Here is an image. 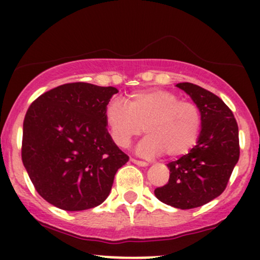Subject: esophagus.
<instances>
[{"instance_id": "1", "label": "esophagus", "mask_w": 260, "mask_h": 260, "mask_svg": "<svg viewBox=\"0 0 260 260\" xmlns=\"http://www.w3.org/2000/svg\"><path fill=\"white\" fill-rule=\"evenodd\" d=\"M131 161H132L133 164H136V165L143 166V168H145V166L149 165L147 161H142V160H137V159H131Z\"/></svg>"}]
</instances>
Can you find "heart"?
I'll return each instance as SVG.
<instances>
[{"mask_svg": "<svg viewBox=\"0 0 260 260\" xmlns=\"http://www.w3.org/2000/svg\"><path fill=\"white\" fill-rule=\"evenodd\" d=\"M105 121L112 140L121 148H127L144 128L148 136L138 144V153L144 156L186 155L197 144L203 127L199 107L165 89L132 92L126 104L111 100Z\"/></svg>", "mask_w": 260, "mask_h": 260, "instance_id": "obj_1", "label": "heart"}]
</instances>
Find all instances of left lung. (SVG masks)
<instances>
[{"label": "left lung", "mask_w": 260, "mask_h": 260, "mask_svg": "<svg viewBox=\"0 0 260 260\" xmlns=\"http://www.w3.org/2000/svg\"><path fill=\"white\" fill-rule=\"evenodd\" d=\"M201 110L203 127L197 145L168 164L170 178L154 190L156 198L178 209L207 204L225 190L240 159L238 126L229 106L202 86L178 83Z\"/></svg>", "instance_id": "8db88e82"}]
</instances>
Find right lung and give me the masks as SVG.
I'll return each instance as SVG.
<instances>
[{
	"label": "right lung",
	"instance_id": "right-lung-1",
	"mask_svg": "<svg viewBox=\"0 0 260 260\" xmlns=\"http://www.w3.org/2000/svg\"><path fill=\"white\" fill-rule=\"evenodd\" d=\"M113 86L68 83L44 92L23 122L22 160L37 192L68 211L98 207L109 197L128 155L107 132Z\"/></svg>",
	"mask_w": 260,
	"mask_h": 260
}]
</instances>
